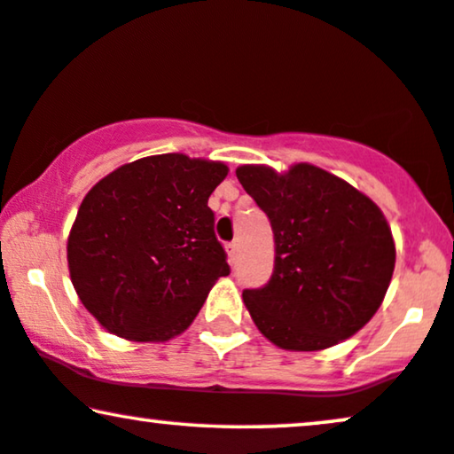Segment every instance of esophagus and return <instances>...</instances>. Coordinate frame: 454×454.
<instances>
[{"label": "esophagus", "instance_id": "34e87169", "mask_svg": "<svg viewBox=\"0 0 454 454\" xmlns=\"http://www.w3.org/2000/svg\"><path fill=\"white\" fill-rule=\"evenodd\" d=\"M226 251H228V257H231V262H234L239 257V243H228Z\"/></svg>", "mask_w": 454, "mask_h": 454}]
</instances>
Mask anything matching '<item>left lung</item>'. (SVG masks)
Masks as SVG:
<instances>
[{"label":"left lung","instance_id":"obj_1","mask_svg":"<svg viewBox=\"0 0 454 454\" xmlns=\"http://www.w3.org/2000/svg\"><path fill=\"white\" fill-rule=\"evenodd\" d=\"M239 182L274 232L272 277L243 300L274 346L314 352L358 333L381 306L395 263L386 217L346 180L297 163L240 165Z\"/></svg>","mask_w":454,"mask_h":454}]
</instances>
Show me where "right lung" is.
<instances>
[{"label":"right lung","mask_w":454,"mask_h":454,"mask_svg":"<svg viewBox=\"0 0 454 454\" xmlns=\"http://www.w3.org/2000/svg\"><path fill=\"white\" fill-rule=\"evenodd\" d=\"M226 176L217 160L154 154L85 194L68 234V272L106 331L168 341L191 326L215 280L231 274L207 207Z\"/></svg>","instance_id":"1"}]
</instances>
